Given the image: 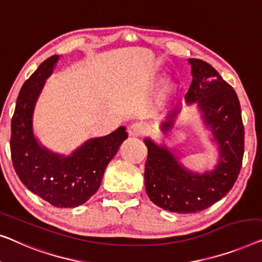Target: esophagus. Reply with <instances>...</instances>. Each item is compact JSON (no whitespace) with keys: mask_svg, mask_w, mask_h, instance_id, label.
I'll return each instance as SVG.
<instances>
[{"mask_svg":"<svg viewBox=\"0 0 262 262\" xmlns=\"http://www.w3.org/2000/svg\"><path fill=\"white\" fill-rule=\"evenodd\" d=\"M146 132L145 127L141 123H133L132 126L128 128V134L132 138H138V136H141L143 133Z\"/></svg>","mask_w":262,"mask_h":262,"instance_id":"34e87169","label":"esophagus"}]
</instances>
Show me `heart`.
I'll use <instances>...</instances> for the list:
<instances>
[{"label":"heart","instance_id":"obj_1","mask_svg":"<svg viewBox=\"0 0 262 262\" xmlns=\"http://www.w3.org/2000/svg\"><path fill=\"white\" fill-rule=\"evenodd\" d=\"M166 93H167V86H164L163 90H161V93H160V97H164Z\"/></svg>","mask_w":262,"mask_h":262}]
</instances>
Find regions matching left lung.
<instances>
[{
	"mask_svg": "<svg viewBox=\"0 0 262 262\" xmlns=\"http://www.w3.org/2000/svg\"><path fill=\"white\" fill-rule=\"evenodd\" d=\"M192 83L185 95V104H196L202 123L211 134L210 141L219 150L212 169L196 172L185 167L177 153L164 143L145 138L148 157L145 165V186L149 200L171 212L202 211L219 202L231 190L240 173L245 129L240 102L233 88L220 73L201 59H187ZM182 110L178 103L160 123L167 135Z\"/></svg>",
	"mask_w": 262,
	"mask_h": 262,
	"instance_id": "8db88e82",
	"label": "left lung"
}]
</instances>
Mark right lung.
<instances>
[{
    "label": "right lung",
    "instance_id": "right-lung-1",
    "mask_svg": "<svg viewBox=\"0 0 262 262\" xmlns=\"http://www.w3.org/2000/svg\"><path fill=\"white\" fill-rule=\"evenodd\" d=\"M59 59H46L22 85L12 119L10 152L16 174L29 191L57 208H76L98 190L106 166L128 134L126 127H119L109 135L86 140L69 156L39 141L33 128L34 109Z\"/></svg>",
    "mask_w": 262,
    "mask_h": 262
}]
</instances>
